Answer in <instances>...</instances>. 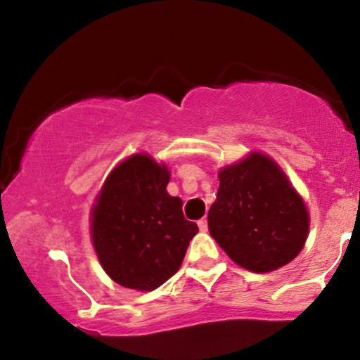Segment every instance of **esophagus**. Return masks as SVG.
Returning <instances> with one entry per match:
<instances>
[{
  "label": "esophagus",
  "mask_w": 360,
  "mask_h": 360,
  "mask_svg": "<svg viewBox=\"0 0 360 360\" xmlns=\"http://www.w3.org/2000/svg\"><path fill=\"white\" fill-rule=\"evenodd\" d=\"M198 226H200L201 232H206V230H208V220H206V218H201V220L198 221Z\"/></svg>",
  "instance_id": "34e87169"
}]
</instances>
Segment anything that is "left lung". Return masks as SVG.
Wrapping results in <instances>:
<instances>
[{
	"mask_svg": "<svg viewBox=\"0 0 360 360\" xmlns=\"http://www.w3.org/2000/svg\"><path fill=\"white\" fill-rule=\"evenodd\" d=\"M208 230L233 262L252 272H271L303 249L309 217L303 200L271 157L252 152L218 174Z\"/></svg>",
	"mask_w": 360,
	"mask_h": 360,
	"instance_id": "1",
	"label": "left lung"
}]
</instances>
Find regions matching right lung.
I'll list each match as a JSON object with an SVG mask.
<instances>
[{"instance_id": "1", "label": "right lung", "mask_w": 360, "mask_h": 360, "mask_svg": "<svg viewBox=\"0 0 360 360\" xmlns=\"http://www.w3.org/2000/svg\"><path fill=\"white\" fill-rule=\"evenodd\" d=\"M167 183L166 164L135 154L103 184L91 212V237L103 269L120 286L154 291L176 274L198 233Z\"/></svg>"}]
</instances>
